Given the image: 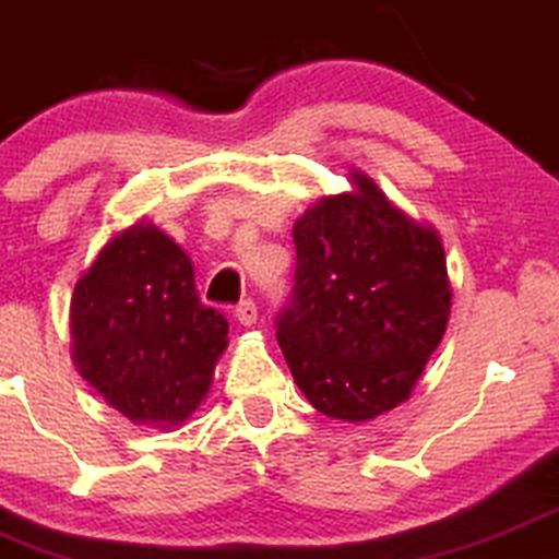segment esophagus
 I'll use <instances>...</instances> for the list:
<instances>
[{
    "instance_id": "34e87169",
    "label": "esophagus",
    "mask_w": 559,
    "mask_h": 559,
    "mask_svg": "<svg viewBox=\"0 0 559 559\" xmlns=\"http://www.w3.org/2000/svg\"><path fill=\"white\" fill-rule=\"evenodd\" d=\"M235 319L242 324V328H253L259 322V306L253 300H242L240 306L235 309Z\"/></svg>"
}]
</instances>
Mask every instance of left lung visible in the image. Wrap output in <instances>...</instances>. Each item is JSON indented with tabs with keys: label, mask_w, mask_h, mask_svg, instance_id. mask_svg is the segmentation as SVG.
<instances>
[{
	"label": "left lung",
	"mask_w": 559,
	"mask_h": 559,
	"mask_svg": "<svg viewBox=\"0 0 559 559\" xmlns=\"http://www.w3.org/2000/svg\"><path fill=\"white\" fill-rule=\"evenodd\" d=\"M293 224L296 285L277 319L287 367L313 409L367 423L409 399L451 311L438 231L367 174Z\"/></svg>",
	"instance_id": "8db88e82"
}]
</instances>
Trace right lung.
I'll list each match as a JSON object with an SVG mask.
<instances>
[{"mask_svg":"<svg viewBox=\"0 0 559 559\" xmlns=\"http://www.w3.org/2000/svg\"><path fill=\"white\" fill-rule=\"evenodd\" d=\"M229 322L200 304L187 253L155 224L105 242L71 298V359L136 425H181L209 393Z\"/></svg>","mask_w":559,"mask_h":559,"instance_id":"obj_1","label":"right lung"}]
</instances>
